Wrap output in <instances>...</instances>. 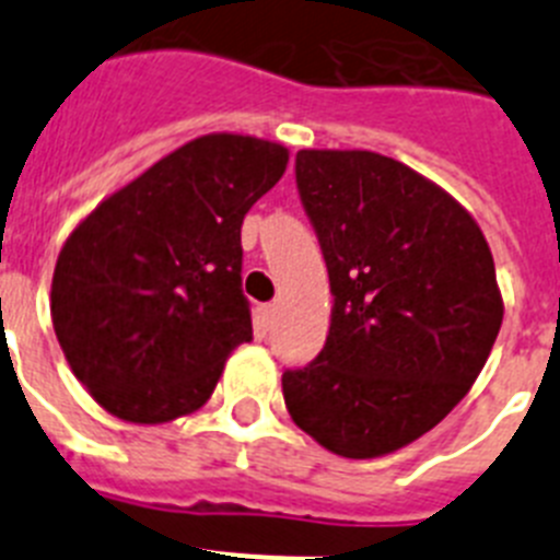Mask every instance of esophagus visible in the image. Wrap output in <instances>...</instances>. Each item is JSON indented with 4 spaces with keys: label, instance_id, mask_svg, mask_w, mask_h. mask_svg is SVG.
Returning a JSON list of instances; mask_svg holds the SVG:
<instances>
[{
    "label": "esophagus",
    "instance_id": "1",
    "mask_svg": "<svg viewBox=\"0 0 560 560\" xmlns=\"http://www.w3.org/2000/svg\"><path fill=\"white\" fill-rule=\"evenodd\" d=\"M277 319V305L269 303V305H260V323H264V328H271Z\"/></svg>",
    "mask_w": 560,
    "mask_h": 560
}]
</instances>
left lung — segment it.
I'll list each match as a JSON object with an SVG mask.
<instances>
[{"mask_svg":"<svg viewBox=\"0 0 560 560\" xmlns=\"http://www.w3.org/2000/svg\"><path fill=\"white\" fill-rule=\"evenodd\" d=\"M296 187L334 308L323 353L283 373L285 409L339 457H384L482 373L504 314L491 246L452 192L375 151L305 148Z\"/></svg>","mask_w":560,"mask_h":560,"instance_id":"1","label":"left lung"}]
</instances>
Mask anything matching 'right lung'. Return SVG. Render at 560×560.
<instances>
[{"instance_id":"right-lung-1","label":"right lung","mask_w":560,"mask_h":560,"mask_svg":"<svg viewBox=\"0 0 560 560\" xmlns=\"http://www.w3.org/2000/svg\"><path fill=\"white\" fill-rule=\"evenodd\" d=\"M285 165L280 142L205 133L69 232L49 314L69 368L108 415L153 427L205 407L252 339L241 224Z\"/></svg>"}]
</instances>
